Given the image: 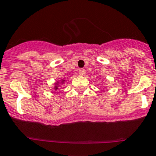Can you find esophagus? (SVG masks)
Returning a JSON list of instances; mask_svg holds the SVG:
<instances>
[{
  "instance_id": "esophagus-1",
  "label": "esophagus",
  "mask_w": 156,
  "mask_h": 156,
  "mask_svg": "<svg viewBox=\"0 0 156 156\" xmlns=\"http://www.w3.org/2000/svg\"><path fill=\"white\" fill-rule=\"evenodd\" d=\"M79 74L80 76L85 75V70H84V69H80V70H79Z\"/></svg>"
}]
</instances>
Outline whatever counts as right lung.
<instances>
[{"mask_svg":"<svg viewBox=\"0 0 156 156\" xmlns=\"http://www.w3.org/2000/svg\"><path fill=\"white\" fill-rule=\"evenodd\" d=\"M63 82H64V80H62V83H63ZM58 86H59V85H58V84H57V83H56V86H55V90H56V89H57Z\"/></svg>","mask_w":156,"mask_h":156,"instance_id":"obj_1","label":"right lung"}]
</instances>
